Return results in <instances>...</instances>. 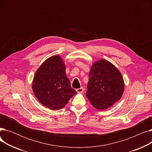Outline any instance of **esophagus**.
I'll list each match as a JSON object with an SVG mask.
<instances>
[{"label":"esophagus","mask_w":152,"mask_h":152,"mask_svg":"<svg viewBox=\"0 0 152 152\" xmlns=\"http://www.w3.org/2000/svg\"><path fill=\"white\" fill-rule=\"evenodd\" d=\"M84 91V88L83 87H81V88H79L76 89V92L77 93H82Z\"/></svg>","instance_id":"1"}]
</instances>
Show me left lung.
Instances as JSON below:
<instances>
[{
  "instance_id": "8db88e82",
  "label": "left lung",
  "mask_w": 152,
  "mask_h": 152,
  "mask_svg": "<svg viewBox=\"0 0 152 152\" xmlns=\"http://www.w3.org/2000/svg\"><path fill=\"white\" fill-rule=\"evenodd\" d=\"M124 81L119 70L105 59L95 61L91 66L86 97L98 110L111 107L121 99Z\"/></svg>"
}]
</instances>
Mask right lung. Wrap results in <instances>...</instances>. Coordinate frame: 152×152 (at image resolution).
Instances as JSON below:
<instances>
[{"mask_svg":"<svg viewBox=\"0 0 152 152\" xmlns=\"http://www.w3.org/2000/svg\"><path fill=\"white\" fill-rule=\"evenodd\" d=\"M32 89L39 102L52 110L62 109L77 93L71 87L65 61L59 55L48 58L38 68Z\"/></svg>","mask_w":152,"mask_h":152,"instance_id":"add662e5","label":"right lung"}]
</instances>
